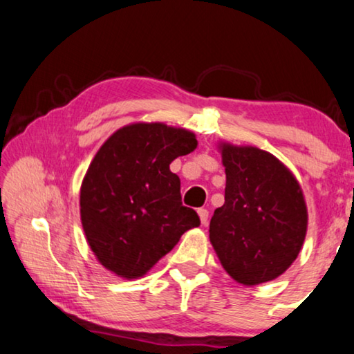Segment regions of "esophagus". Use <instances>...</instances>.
<instances>
[{"label": "esophagus", "mask_w": 354, "mask_h": 354, "mask_svg": "<svg viewBox=\"0 0 354 354\" xmlns=\"http://www.w3.org/2000/svg\"><path fill=\"white\" fill-rule=\"evenodd\" d=\"M198 215H199V220H201V223L206 225L207 223V218H209L207 209H198Z\"/></svg>", "instance_id": "esophagus-1"}]
</instances>
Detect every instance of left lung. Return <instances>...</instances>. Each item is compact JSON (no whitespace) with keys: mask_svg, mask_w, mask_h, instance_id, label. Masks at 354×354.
Returning <instances> with one entry per match:
<instances>
[{"mask_svg":"<svg viewBox=\"0 0 354 354\" xmlns=\"http://www.w3.org/2000/svg\"><path fill=\"white\" fill-rule=\"evenodd\" d=\"M218 151L227 185L209 239L236 283H268L294 263L304 245L308 227L304 192L289 167L268 151L228 142H220Z\"/></svg>","mask_w":354,"mask_h":354,"instance_id":"8db88e82","label":"left lung"}]
</instances>
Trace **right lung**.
<instances>
[{"mask_svg":"<svg viewBox=\"0 0 354 354\" xmlns=\"http://www.w3.org/2000/svg\"><path fill=\"white\" fill-rule=\"evenodd\" d=\"M198 147L196 136L165 122H132L95 153L80 189L84 236L102 266L139 279L199 227L182 204L180 178L169 165Z\"/></svg>","mask_w":354,"mask_h":354,"instance_id":"obj_1","label":"right lung"}]
</instances>
